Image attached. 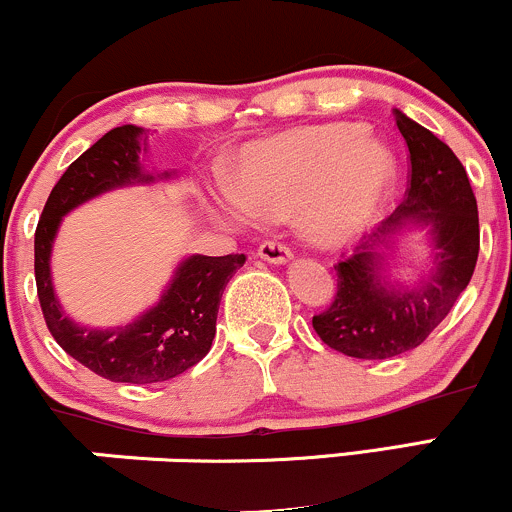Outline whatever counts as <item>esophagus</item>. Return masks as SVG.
<instances>
[{"label": "esophagus", "instance_id": "34e87169", "mask_svg": "<svg viewBox=\"0 0 512 512\" xmlns=\"http://www.w3.org/2000/svg\"><path fill=\"white\" fill-rule=\"evenodd\" d=\"M257 255L262 257V260L267 262H274V264H281V262H289L291 260V245L284 243V240H264L260 245V250H257Z\"/></svg>", "mask_w": 512, "mask_h": 512}]
</instances>
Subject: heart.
<instances>
[{
	"label": "heart",
	"mask_w": 512,
	"mask_h": 512,
	"mask_svg": "<svg viewBox=\"0 0 512 512\" xmlns=\"http://www.w3.org/2000/svg\"><path fill=\"white\" fill-rule=\"evenodd\" d=\"M392 178L395 158L368 142L366 127H308L245 151L238 190L221 187L219 209L238 221L250 211L281 216L305 207V231L317 243L344 245L363 233Z\"/></svg>",
	"instance_id": "1"
}]
</instances>
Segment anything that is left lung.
<instances>
[{
    "label": "left lung",
    "mask_w": 512,
    "mask_h": 512,
    "mask_svg": "<svg viewBox=\"0 0 512 512\" xmlns=\"http://www.w3.org/2000/svg\"><path fill=\"white\" fill-rule=\"evenodd\" d=\"M397 129L409 151V182L404 202L378 231L342 255L337 296L313 315L317 337L330 349L354 358H392L426 342L460 293L467 289L479 257V211L467 170L445 142L397 110ZM434 228L437 274L421 290H385L377 281L372 248L404 222Z\"/></svg>",
    "instance_id": "obj_1"
}]
</instances>
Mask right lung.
<instances>
[{
    "label": "right lung",
    "mask_w": 512,
    "mask_h": 512,
    "mask_svg": "<svg viewBox=\"0 0 512 512\" xmlns=\"http://www.w3.org/2000/svg\"><path fill=\"white\" fill-rule=\"evenodd\" d=\"M142 134V127H115L76 158L52 187L35 228V286L50 334L81 366L113 383L132 385L163 383L209 354L221 293L248 260L245 255H192L180 264L156 308L117 330H88L62 313L50 281L57 226L69 209L86 199L129 182L151 180L139 168Z\"/></svg>",
    "instance_id": "add662e5"
}]
</instances>
